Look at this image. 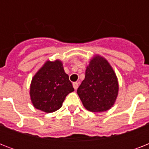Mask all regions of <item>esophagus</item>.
<instances>
[{"label": "esophagus", "instance_id": "1", "mask_svg": "<svg viewBox=\"0 0 149 149\" xmlns=\"http://www.w3.org/2000/svg\"><path fill=\"white\" fill-rule=\"evenodd\" d=\"M72 86H73V88H74L75 90H77L78 86H79V84H78V83H77V82H75V83H73V84H72Z\"/></svg>", "mask_w": 149, "mask_h": 149}]
</instances>
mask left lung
<instances>
[{
	"label": "left lung",
	"instance_id": "1",
	"mask_svg": "<svg viewBox=\"0 0 149 149\" xmlns=\"http://www.w3.org/2000/svg\"><path fill=\"white\" fill-rule=\"evenodd\" d=\"M118 91V77L111 64L103 56L94 55L77 90L84 107L94 113L108 111L115 104Z\"/></svg>",
	"mask_w": 149,
	"mask_h": 149
}]
</instances>
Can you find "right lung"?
<instances>
[{
	"label": "right lung",
	"instance_id": "right-lung-1",
	"mask_svg": "<svg viewBox=\"0 0 149 149\" xmlns=\"http://www.w3.org/2000/svg\"><path fill=\"white\" fill-rule=\"evenodd\" d=\"M74 91L69 76L59 59L47 60L34 75L30 84V98L38 110L52 113L63 106L65 97Z\"/></svg>",
	"mask_w": 149,
	"mask_h": 149
}]
</instances>
